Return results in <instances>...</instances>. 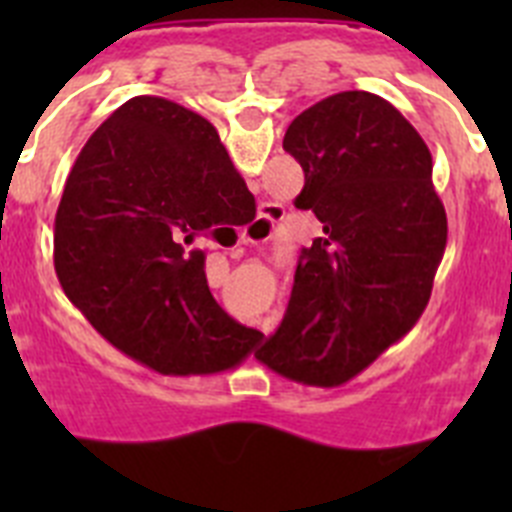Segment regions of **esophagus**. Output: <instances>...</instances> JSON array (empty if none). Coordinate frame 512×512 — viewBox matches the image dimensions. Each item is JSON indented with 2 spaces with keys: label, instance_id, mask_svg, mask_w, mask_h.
Returning a JSON list of instances; mask_svg holds the SVG:
<instances>
[{
  "label": "esophagus",
  "instance_id": "esophagus-1",
  "mask_svg": "<svg viewBox=\"0 0 512 512\" xmlns=\"http://www.w3.org/2000/svg\"><path fill=\"white\" fill-rule=\"evenodd\" d=\"M282 220V207L279 205H271V202H266V205H261L259 210V217H256V223L251 225V228L243 233V238L251 243L256 241H266L271 233H274V225Z\"/></svg>",
  "mask_w": 512,
  "mask_h": 512
}]
</instances>
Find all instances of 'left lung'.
<instances>
[{"instance_id": "1", "label": "left lung", "mask_w": 512, "mask_h": 512, "mask_svg": "<svg viewBox=\"0 0 512 512\" xmlns=\"http://www.w3.org/2000/svg\"><path fill=\"white\" fill-rule=\"evenodd\" d=\"M284 151L305 171L295 207L315 212L323 235L302 248L284 320L259 359L295 382L336 387L423 315L446 210L425 140L377 94L315 102L292 120Z\"/></svg>"}]
</instances>
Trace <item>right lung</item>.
<instances>
[{
  "mask_svg": "<svg viewBox=\"0 0 512 512\" xmlns=\"http://www.w3.org/2000/svg\"><path fill=\"white\" fill-rule=\"evenodd\" d=\"M256 215L210 122L133 97L76 156L53 225V264L71 305L122 354L161 374L235 369L261 333L207 287L202 238Z\"/></svg>",
  "mask_w": 512,
  "mask_h": 512,
  "instance_id": "right-lung-1",
  "label": "right lung"
}]
</instances>
